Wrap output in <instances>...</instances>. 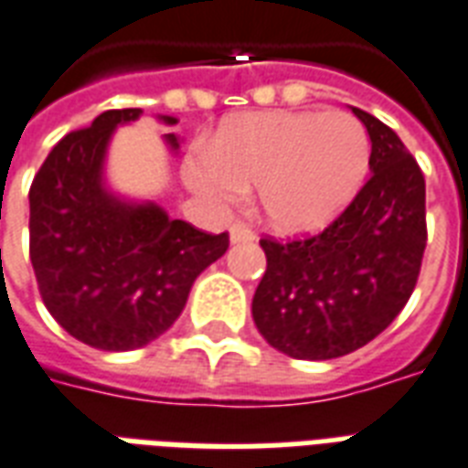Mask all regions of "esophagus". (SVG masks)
Wrapping results in <instances>:
<instances>
[{
  "label": "esophagus",
  "mask_w": 468,
  "mask_h": 468,
  "mask_svg": "<svg viewBox=\"0 0 468 468\" xmlns=\"http://www.w3.org/2000/svg\"><path fill=\"white\" fill-rule=\"evenodd\" d=\"M255 240V233H252V228L248 226V223H233L230 226V242H250Z\"/></svg>",
  "instance_id": "obj_1"
}]
</instances>
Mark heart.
I'll list each match as a JSON object with an SVG mask.
<instances>
[{"label": "heart", "mask_w": 468, "mask_h": 468, "mask_svg": "<svg viewBox=\"0 0 468 468\" xmlns=\"http://www.w3.org/2000/svg\"><path fill=\"white\" fill-rule=\"evenodd\" d=\"M367 131L345 112H250L228 119L211 145L184 160V179L216 211L257 186L260 211L289 235L323 230L347 208L369 172Z\"/></svg>", "instance_id": "heart-1"}]
</instances>
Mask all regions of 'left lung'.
I'll use <instances>...</instances> for the list:
<instances>
[{"label":"left lung","instance_id":"obj_1","mask_svg":"<svg viewBox=\"0 0 468 468\" xmlns=\"http://www.w3.org/2000/svg\"><path fill=\"white\" fill-rule=\"evenodd\" d=\"M352 113L369 133V182L323 233L260 240L267 271L252 318L293 359H335L384 333L410 299L428 245L418 162L386 123L355 106Z\"/></svg>","mask_w":468,"mask_h":468}]
</instances>
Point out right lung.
<instances>
[{
    "label": "right lung",
    "mask_w": 468,
    "mask_h": 468,
    "mask_svg": "<svg viewBox=\"0 0 468 468\" xmlns=\"http://www.w3.org/2000/svg\"><path fill=\"white\" fill-rule=\"evenodd\" d=\"M141 113L112 109L65 135L28 191L40 299L75 340L104 352L145 347L167 333L198 274L228 250V233H201L155 201H131L106 186L113 131ZM160 121L176 123L175 116ZM165 143L179 148L175 133Z\"/></svg>",
    "instance_id": "1"
}]
</instances>
